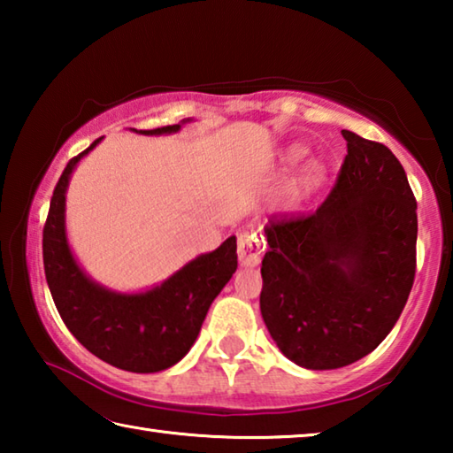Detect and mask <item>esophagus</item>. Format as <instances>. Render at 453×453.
Instances as JSON below:
<instances>
[{
  "label": "esophagus",
  "instance_id": "esophagus-1",
  "mask_svg": "<svg viewBox=\"0 0 453 453\" xmlns=\"http://www.w3.org/2000/svg\"><path fill=\"white\" fill-rule=\"evenodd\" d=\"M264 254V243L259 240V235L254 232H243L237 235V256H240L242 265L256 267L262 262Z\"/></svg>",
  "mask_w": 453,
  "mask_h": 453
}]
</instances>
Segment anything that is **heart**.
I'll use <instances>...</instances> for the list:
<instances>
[{
	"label": "heart",
	"instance_id": "obj_1",
	"mask_svg": "<svg viewBox=\"0 0 453 453\" xmlns=\"http://www.w3.org/2000/svg\"><path fill=\"white\" fill-rule=\"evenodd\" d=\"M303 156V150H294L291 151V159H300ZM316 178H318V170L316 167H308V170H305L303 173H302V178H300V186H310L311 181H316Z\"/></svg>",
	"mask_w": 453,
	"mask_h": 453
}]
</instances>
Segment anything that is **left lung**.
Segmentation results:
<instances>
[{
  "mask_svg": "<svg viewBox=\"0 0 453 453\" xmlns=\"http://www.w3.org/2000/svg\"><path fill=\"white\" fill-rule=\"evenodd\" d=\"M342 135L348 156L319 208L265 226L259 308L281 354L308 370L372 354L416 278L418 203L408 175L383 143Z\"/></svg>",
  "mask_w": 453,
  "mask_h": 453,
  "instance_id": "obj_1",
  "label": "left lung"
}]
</instances>
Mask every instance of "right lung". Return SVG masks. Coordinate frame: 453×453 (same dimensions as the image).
Wrapping results in <instances>:
<instances>
[{
    "instance_id": "1",
    "label": "right lung",
    "mask_w": 453,
    "mask_h": 453,
    "mask_svg": "<svg viewBox=\"0 0 453 453\" xmlns=\"http://www.w3.org/2000/svg\"><path fill=\"white\" fill-rule=\"evenodd\" d=\"M180 126L142 132L172 134ZM102 137L67 162L53 189L43 226V270L53 303L83 348L126 372L151 373L178 364L194 346L211 302L237 270L235 235L211 254L181 267L162 286L145 294H113L99 288L75 264L65 240V188L75 164Z\"/></svg>"
}]
</instances>
